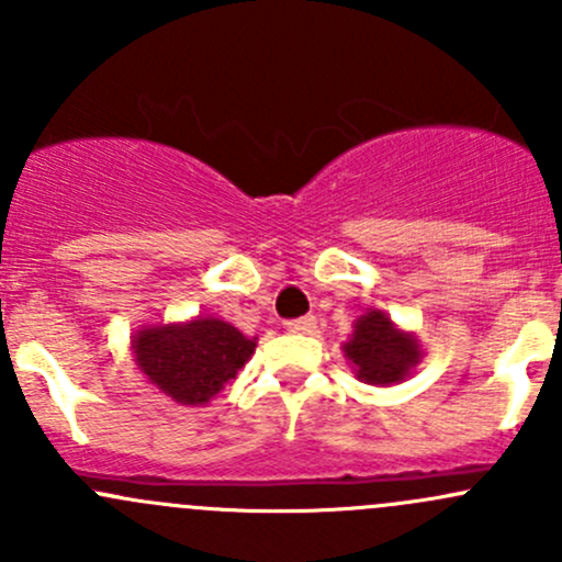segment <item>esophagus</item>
Returning a JSON list of instances; mask_svg holds the SVG:
<instances>
[{
  "label": "esophagus",
  "mask_w": 562,
  "mask_h": 562,
  "mask_svg": "<svg viewBox=\"0 0 562 562\" xmlns=\"http://www.w3.org/2000/svg\"><path fill=\"white\" fill-rule=\"evenodd\" d=\"M285 328L293 334H315L317 321L315 315H304V317H296V321H285Z\"/></svg>",
  "instance_id": "esophagus-1"
}]
</instances>
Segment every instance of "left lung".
Masks as SVG:
<instances>
[{
  "mask_svg": "<svg viewBox=\"0 0 562 562\" xmlns=\"http://www.w3.org/2000/svg\"><path fill=\"white\" fill-rule=\"evenodd\" d=\"M345 356L353 361L356 375L372 386L402 381L418 361V345L411 334L394 328L383 313H367L356 321L353 337L345 345Z\"/></svg>",
  "mask_w": 562,
  "mask_h": 562,
  "instance_id": "left-lung-1",
  "label": "left lung"
}]
</instances>
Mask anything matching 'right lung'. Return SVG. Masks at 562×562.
I'll return each instance as SVG.
<instances>
[{
    "mask_svg": "<svg viewBox=\"0 0 562 562\" xmlns=\"http://www.w3.org/2000/svg\"><path fill=\"white\" fill-rule=\"evenodd\" d=\"M140 372L181 405H203L247 364L255 339L217 317L144 328L133 342Z\"/></svg>",
    "mask_w": 562,
    "mask_h": 562,
    "instance_id": "1",
    "label": "right lung"
}]
</instances>
